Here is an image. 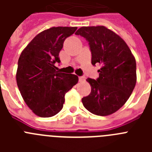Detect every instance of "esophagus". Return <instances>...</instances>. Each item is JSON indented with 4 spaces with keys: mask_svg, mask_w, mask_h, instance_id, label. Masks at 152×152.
<instances>
[{
    "mask_svg": "<svg viewBox=\"0 0 152 152\" xmlns=\"http://www.w3.org/2000/svg\"><path fill=\"white\" fill-rule=\"evenodd\" d=\"M78 78L80 82H84V80H85V77L84 76H80V77H78Z\"/></svg>",
    "mask_w": 152,
    "mask_h": 152,
    "instance_id": "obj_1",
    "label": "esophagus"
}]
</instances>
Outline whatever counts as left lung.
Listing matches in <instances>:
<instances>
[{"label":"left lung","mask_w":152,"mask_h":152,"mask_svg":"<svg viewBox=\"0 0 152 152\" xmlns=\"http://www.w3.org/2000/svg\"><path fill=\"white\" fill-rule=\"evenodd\" d=\"M75 34L88 41L93 65H102L99 77L87 79L91 92L82 98L83 105L97 116L110 115L124 105L135 88V58L124 40L105 26H83Z\"/></svg>","instance_id":"1"}]
</instances>
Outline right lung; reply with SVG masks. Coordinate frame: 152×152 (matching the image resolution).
<instances>
[{
    "mask_svg": "<svg viewBox=\"0 0 152 152\" xmlns=\"http://www.w3.org/2000/svg\"><path fill=\"white\" fill-rule=\"evenodd\" d=\"M77 27H52L35 36L18 60L17 83L26 105L40 117H51L59 113L64 95L78 81L72 74L56 71L55 64L65 39Z\"/></svg>",
    "mask_w": 152,
    "mask_h": 152,
    "instance_id": "1",
    "label": "right lung"
}]
</instances>
